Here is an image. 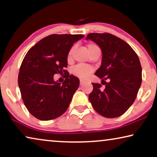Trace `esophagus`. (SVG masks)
<instances>
[{"label":"esophagus","instance_id":"34e87169","mask_svg":"<svg viewBox=\"0 0 157 157\" xmlns=\"http://www.w3.org/2000/svg\"><path fill=\"white\" fill-rule=\"evenodd\" d=\"M85 83H86V82H85L84 81H83V80H80V85H81V86L83 85V84H84Z\"/></svg>","mask_w":157,"mask_h":157}]
</instances>
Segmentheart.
Masks as SVG:
<instances>
[{
	"mask_svg": "<svg viewBox=\"0 0 157 157\" xmlns=\"http://www.w3.org/2000/svg\"><path fill=\"white\" fill-rule=\"evenodd\" d=\"M96 45L94 44H89L87 46V48L89 49L90 48H91V47L93 46H95ZM72 51L73 50L71 49L69 51V53H68V59H71V54H72ZM92 71V68L89 67V66H83V65H78L76 66V67H74V68L72 69V74L75 75V76L79 77V78H87L88 76H89V75L90 74V73H91Z\"/></svg>",
	"mask_w": 157,
	"mask_h": 157,
	"instance_id": "b5f03b06",
	"label": "heart"
}]
</instances>
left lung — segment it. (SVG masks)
Masks as SVG:
<instances>
[{"label":"left lung","instance_id":"8db88e82","mask_svg":"<svg viewBox=\"0 0 157 157\" xmlns=\"http://www.w3.org/2000/svg\"><path fill=\"white\" fill-rule=\"evenodd\" d=\"M89 39L102 52L101 64L95 73L102 78L101 84L92 83L94 89L89 99L94 110L103 117H120L133 104L141 86L140 61L127 43L112 34L92 33L86 38ZM102 85H105L104 89Z\"/></svg>","mask_w":157,"mask_h":157}]
</instances>
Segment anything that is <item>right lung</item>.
I'll return each instance as SVG.
<instances>
[{"label":"right lung","mask_w":157,"mask_h":157,"mask_svg":"<svg viewBox=\"0 0 157 157\" xmlns=\"http://www.w3.org/2000/svg\"><path fill=\"white\" fill-rule=\"evenodd\" d=\"M83 37L81 34H52L39 40L25 56L18 83L23 103L33 117L48 121L67 110L79 79L68 73L61 84L53 76L67 72L64 68L68 53L73 44Z\"/></svg>","instance_id":"obj_1"}]
</instances>
